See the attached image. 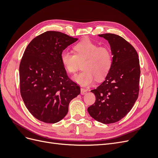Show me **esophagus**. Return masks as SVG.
<instances>
[{"label":"esophagus","mask_w":158,"mask_h":158,"mask_svg":"<svg viewBox=\"0 0 158 158\" xmlns=\"http://www.w3.org/2000/svg\"><path fill=\"white\" fill-rule=\"evenodd\" d=\"M87 92H88L87 89H84V88H81V92H80V93H81V94H82V95L86 94Z\"/></svg>","instance_id":"1"}]
</instances>
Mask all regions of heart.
Returning <instances> with one entry per match:
<instances>
[{
  "label": "heart",
  "instance_id": "obj_1",
  "mask_svg": "<svg viewBox=\"0 0 158 158\" xmlns=\"http://www.w3.org/2000/svg\"><path fill=\"white\" fill-rule=\"evenodd\" d=\"M74 54L67 49L60 54L61 63L70 74L78 69V62H83L82 73L74 76L73 80L83 86L92 84L96 78L106 77L112 65V56L109 49L99 45L90 40H84L74 47Z\"/></svg>",
  "mask_w": 158,
  "mask_h": 158
}]
</instances>
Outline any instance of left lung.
I'll list each match as a JSON object with an SVG mask.
<instances>
[{"mask_svg": "<svg viewBox=\"0 0 158 158\" xmlns=\"http://www.w3.org/2000/svg\"><path fill=\"white\" fill-rule=\"evenodd\" d=\"M98 36L109 42L112 65L104 82L91 90L96 99L88 111L97 121L111 124L125 117L138 99L140 63L135 49L122 37L113 33Z\"/></svg>", "mask_w": 158, "mask_h": 158, "instance_id": "1", "label": "left lung"}]
</instances>
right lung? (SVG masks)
Instances as JSON below:
<instances>
[{
    "label": "right lung",
    "instance_id": "add662e5",
    "mask_svg": "<svg viewBox=\"0 0 158 158\" xmlns=\"http://www.w3.org/2000/svg\"><path fill=\"white\" fill-rule=\"evenodd\" d=\"M78 40L48 31L35 37L24 51L19 68L20 93L28 111L40 121H61L71 100L80 94L60 60L61 52Z\"/></svg>",
    "mask_w": 158,
    "mask_h": 158
}]
</instances>
